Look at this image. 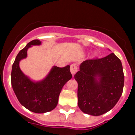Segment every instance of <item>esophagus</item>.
<instances>
[{
	"label": "esophagus",
	"instance_id": "esophagus-1",
	"mask_svg": "<svg viewBox=\"0 0 135 135\" xmlns=\"http://www.w3.org/2000/svg\"><path fill=\"white\" fill-rule=\"evenodd\" d=\"M70 71H71V74H72L73 75H74L75 74L77 71V66H76L75 64H71V68H70Z\"/></svg>",
	"mask_w": 135,
	"mask_h": 135
}]
</instances>
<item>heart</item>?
I'll list each match as a JSON object with an SVG mask.
<instances>
[{"label":"heart","mask_w":135,"mask_h":135,"mask_svg":"<svg viewBox=\"0 0 135 135\" xmlns=\"http://www.w3.org/2000/svg\"><path fill=\"white\" fill-rule=\"evenodd\" d=\"M97 56V53L96 52H94L93 53V56Z\"/></svg>","instance_id":"obj_1"}]
</instances>
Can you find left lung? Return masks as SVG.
<instances>
[{
  "instance_id": "8db88e82",
  "label": "left lung",
  "mask_w": 135,
  "mask_h": 135,
  "mask_svg": "<svg viewBox=\"0 0 135 135\" xmlns=\"http://www.w3.org/2000/svg\"><path fill=\"white\" fill-rule=\"evenodd\" d=\"M74 77L78 84L77 104L86 114L98 116L108 112L122 94V64L113 53L100 59L84 61Z\"/></svg>"
}]
</instances>
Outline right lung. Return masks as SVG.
Masks as SVG:
<instances>
[{
  "label": "right lung",
  "instance_id": "obj_1",
  "mask_svg": "<svg viewBox=\"0 0 135 135\" xmlns=\"http://www.w3.org/2000/svg\"><path fill=\"white\" fill-rule=\"evenodd\" d=\"M41 45L39 40H33L16 56L11 71V85L21 105L37 113H44L56 108L60 93L66 82L72 78L70 66H52L45 78L33 81L26 75L20 67V62L27 57V51L33 45Z\"/></svg>",
  "mask_w": 135,
  "mask_h": 135
}]
</instances>
